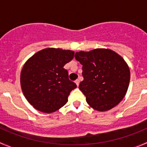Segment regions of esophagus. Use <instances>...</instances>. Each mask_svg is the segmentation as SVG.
Wrapping results in <instances>:
<instances>
[{
  "label": "esophagus",
  "instance_id": "1",
  "mask_svg": "<svg viewBox=\"0 0 147 147\" xmlns=\"http://www.w3.org/2000/svg\"><path fill=\"white\" fill-rule=\"evenodd\" d=\"M75 84H77V86H78H78H79V84H80V80H76L75 81Z\"/></svg>",
  "mask_w": 147,
  "mask_h": 147
}]
</instances>
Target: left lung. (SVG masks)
Returning <instances> with one entry per match:
<instances>
[{"label": "left lung", "instance_id": "obj_1", "mask_svg": "<svg viewBox=\"0 0 147 147\" xmlns=\"http://www.w3.org/2000/svg\"><path fill=\"white\" fill-rule=\"evenodd\" d=\"M75 59L82 65L84 80L79 85L87 104L105 112L115 107L125 96L130 70L125 60L109 49L97 48L77 52Z\"/></svg>", "mask_w": 147, "mask_h": 147}]
</instances>
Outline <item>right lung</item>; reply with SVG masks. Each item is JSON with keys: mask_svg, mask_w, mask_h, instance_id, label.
Segmentation results:
<instances>
[{"mask_svg": "<svg viewBox=\"0 0 147 147\" xmlns=\"http://www.w3.org/2000/svg\"><path fill=\"white\" fill-rule=\"evenodd\" d=\"M72 50L49 47L37 52L26 62L20 72V85L28 102L40 112L52 113L68 101L76 84L63 67L73 59Z\"/></svg>", "mask_w": 147, "mask_h": 147, "instance_id": "1", "label": "right lung"}]
</instances>
